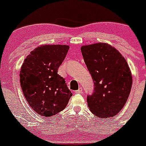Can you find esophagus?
<instances>
[{"mask_svg": "<svg viewBox=\"0 0 146 146\" xmlns=\"http://www.w3.org/2000/svg\"><path fill=\"white\" fill-rule=\"evenodd\" d=\"M82 88H81V87H80L79 88H78V89L77 90V91H76V92H75V93L76 94H81V93H82Z\"/></svg>", "mask_w": 146, "mask_h": 146, "instance_id": "1", "label": "esophagus"}]
</instances>
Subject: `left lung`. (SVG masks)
<instances>
[{"label":"left lung","mask_w":146,"mask_h":146,"mask_svg":"<svg viewBox=\"0 0 146 146\" xmlns=\"http://www.w3.org/2000/svg\"><path fill=\"white\" fill-rule=\"evenodd\" d=\"M81 50L94 84L93 94L87 96L90 111L102 119L116 115L125 106L133 84L126 60L106 43L82 46Z\"/></svg>","instance_id":"8db88e82"}]
</instances>
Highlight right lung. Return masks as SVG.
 I'll use <instances>...</instances> for the list:
<instances>
[{"mask_svg":"<svg viewBox=\"0 0 146 146\" xmlns=\"http://www.w3.org/2000/svg\"><path fill=\"white\" fill-rule=\"evenodd\" d=\"M70 47L61 44L39 46L27 55L20 70L24 97L35 112L43 117L55 115L66 107L72 93L58 74Z\"/></svg>","mask_w":146,"mask_h":146,"instance_id":"right-lung-1","label":"right lung"}]
</instances>
